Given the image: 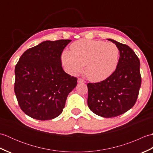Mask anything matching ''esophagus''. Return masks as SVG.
I'll list each match as a JSON object with an SVG mask.
<instances>
[{
  "label": "esophagus",
  "instance_id": "esophagus-1",
  "mask_svg": "<svg viewBox=\"0 0 153 153\" xmlns=\"http://www.w3.org/2000/svg\"><path fill=\"white\" fill-rule=\"evenodd\" d=\"M77 82H78V83H85V82L83 79H82L78 78V79H77Z\"/></svg>",
  "mask_w": 153,
  "mask_h": 153
}]
</instances>
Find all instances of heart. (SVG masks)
Wrapping results in <instances>:
<instances>
[{
  "instance_id": "b5f03b06",
  "label": "heart",
  "mask_w": 153,
  "mask_h": 153,
  "mask_svg": "<svg viewBox=\"0 0 153 153\" xmlns=\"http://www.w3.org/2000/svg\"><path fill=\"white\" fill-rule=\"evenodd\" d=\"M120 51L112 43L97 40H79L70 45V51L62 54V62L67 71L76 75L83 70L89 79L99 82L114 72L119 62Z\"/></svg>"
}]
</instances>
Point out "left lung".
<instances>
[{"label":"left lung","mask_w":153,"mask_h":153,"mask_svg":"<svg viewBox=\"0 0 153 153\" xmlns=\"http://www.w3.org/2000/svg\"><path fill=\"white\" fill-rule=\"evenodd\" d=\"M120 51L116 70L105 80L87 83V105L95 114L112 118L131 109L136 102L141 84L140 61L129 46L112 39Z\"/></svg>","instance_id":"left-lung-1"}]
</instances>
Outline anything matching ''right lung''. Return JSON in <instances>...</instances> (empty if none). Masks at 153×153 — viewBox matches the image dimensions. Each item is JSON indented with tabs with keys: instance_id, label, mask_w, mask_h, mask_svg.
<instances>
[{
	"instance_id": "1",
	"label": "right lung",
	"mask_w": 153,
	"mask_h": 153,
	"mask_svg": "<svg viewBox=\"0 0 153 153\" xmlns=\"http://www.w3.org/2000/svg\"><path fill=\"white\" fill-rule=\"evenodd\" d=\"M71 40L45 41L25 51L15 67L14 92L25 114L52 120L62 112L77 78L62 67L61 55Z\"/></svg>"
}]
</instances>
